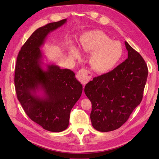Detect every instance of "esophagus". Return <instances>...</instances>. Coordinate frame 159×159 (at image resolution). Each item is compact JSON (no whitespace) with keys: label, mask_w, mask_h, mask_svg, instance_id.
<instances>
[{"label":"esophagus","mask_w":159,"mask_h":159,"mask_svg":"<svg viewBox=\"0 0 159 159\" xmlns=\"http://www.w3.org/2000/svg\"><path fill=\"white\" fill-rule=\"evenodd\" d=\"M77 77L78 80L83 85H85L90 80L91 77H92V74L84 69H81L79 71Z\"/></svg>","instance_id":"esophagus-1"}]
</instances>
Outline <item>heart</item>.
<instances>
[{"mask_svg":"<svg viewBox=\"0 0 159 159\" xmlns=\"http://www.w3.org/2000/svg\"><path fill=\"white\" fill-rule=\"evenodd\" d=\"M82 52L92 53L89 57L90 66L98 73H106L113 70L123 55V48L118 41H113L104 32L95 30L87 32L80 39ZM70 55L74 58L80 57L79 49L73 48Z\"/></svg>","mask_w":159,"mask_h":159,"instance_id":"obj_1","label":"heart"}]
</instances>
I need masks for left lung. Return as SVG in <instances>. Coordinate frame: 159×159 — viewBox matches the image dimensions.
<instances>
[{"mask_svg": "<svg viewBox=\"0 0 159 159\" xmlns=\"http://www.w3.org/2000/svg\"><path fill=\"white\" fill-rule=\"evenodd\" d=\"M125 45L127 59L112 71L93 78L84 88L92 104L91 124L99 131L121 127L143 99L148 67L143 58L126 41Z\"/></svg>", "mask_w": 159, "mask_h": 159, "instance_id": "obj_1", "label": "left lung"}]
</instances>
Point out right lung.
Here are the masks:
<instances>
[{"instance_id": "obj_1", "label": "right lung", "mask_w": 159, "mask_h": 159, "mask_svg": "<svg viewBox=\"0 0 159 159\" xmlns=\"http://www.w3.org/2000/svg\"><path fill=\"white\" fill-rule=\"evenodd\" d=\"M66 22L65 19L49 23L33 32L22 46L15 66L16 93L25 113L43 129L52 132L68 127L71 110L82 92L75 73L44 63L40 49L49 33Z\"/></svg>"}]
</instances>
